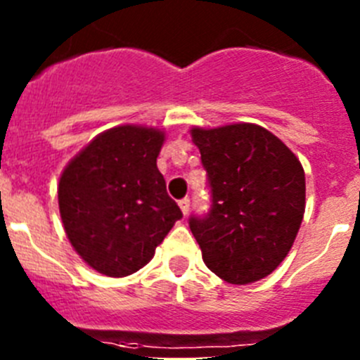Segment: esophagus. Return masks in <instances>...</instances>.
Masks as SVG:
<instances>
[{"instance_id": "obj_1", "label": "esophagus", "mask_w": 360, "mask_h": 360, "mask_svg": "<svg viewBox=\"0 0 360 360\" xmlns=\"http://www.w3.org/2000/svg\"><path fill=\"white\" fill-rule=\"evenodd\" d=\"M178 205H180V209H182L184 216H186L187 212H189V205H191L189 198H182V200H180V202H178Z\"/></svg>"}]
</instances>
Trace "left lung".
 Returning a JSON list of instances; mask_svg holds the SVG:
<instances>
[{"mask_svg": "<svg viewBox=\"0 0 360 360\" xmlns=\"http://www.w3.org/2000/svg\"><path fill=\"white\" fill-rule=\"evenodd\" d=\"M211 187V209L191 216L203 263L247 285L278 269L304 214V171L278 136L256 124L191 129Z\"/></svg>", "mask_w": 360, "mask_h": 360, "instance_id": "1", "label": "left lung"}]
</instances>
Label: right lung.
I'll list each match as a JSON object with an SVG mask.
<instances>
[{
  "label": "right lung",
  "mask_w": 360,
  "mask_h": 360,
  "mask_svg": "<svg viewBox=\"0 0 360 360\" xmlns=\"http://www.w3.org/2000/svg\"><path fill=\"white\" fill-rule=\"evenodd\" d=\"M162 144L160 129L117 126L63 171L57 196L66 236L101 274L124 278L148 265L182 218L157 167Z\"/></svg>",
  "instance_id": "add662e5"
}]
</instances>
